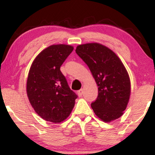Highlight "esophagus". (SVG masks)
Instances as JSON below:
<instances>
[{"label":"esophagus","instance_id":"1","mask_svg":"<svg viewBox=\"0 0 155 155\" xmlns=\"http://www.w3.org/2000/svg\"><path fill=\"white\" fill-rule=\"evenodd\" d=\"M83 92H84V90H82V89H81V90H79V91H78V95H79V97H80V96L82 95Z\"/></svg>","mask_w":155,"mask_h":155}]
</instances>
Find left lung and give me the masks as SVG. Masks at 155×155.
Listing matches in <instances>:
<instances>
[{
	"label": "left lung",
	"mask_w": 155,
	"mask_h": 155,
	"mask_svg": "<svg viewBox=\"0 0 155 155\" xmlns=\"http://www.w3.org/2000/svg\"><path fill=\"white\" fill-rule=\"evenodd\" d=\"M76 52L88 65L98 87V96L91 104L94 113L105 122L120 118L131 92L129 74L120 58L99 43L80 44Z\"/></svg>",
	"instance_id": "left-lung-1"
}]
</instances>
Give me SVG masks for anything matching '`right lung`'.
Segmentation results:
<instances>
[{"mask_svg": "<svg viewBox=\"0 0 155 155\" xmlns=\"http://www.w3.org/2000/svg\"><path fill=\"white\" fill-rule=\"evenodd\" d=\"M74 50L67 44H53L41 51L31 64L26 84L30 104L37 114L60 123L71 113L77 95L68 85L60 66Z\"/></svg>", "mask_w": 155, "mask_h": 155, "instance_id": "1", "label": "right lung"}]
</instances>
